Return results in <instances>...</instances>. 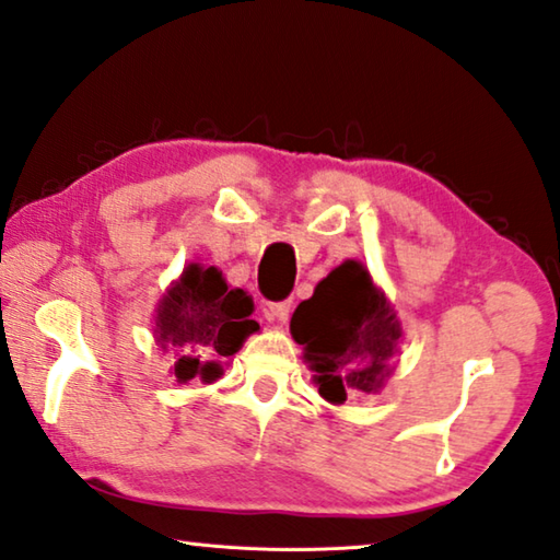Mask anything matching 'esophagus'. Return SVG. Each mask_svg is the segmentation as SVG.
Here are the masks:
<instances>
[{"instance_id": "esophagus-1", "label": "esophagus", "mask_w": 560, "mask_h": 560, "mask_svg": "<svg viewBox=\"0 0 560 560\" xmlns=\"http://www.w3.org/2000/svg\"><path fill=\"white\" fill-rule=\"evenodd\" d=\"M266 319L269 322H279V324H287L289 322V314H291V304L289 302H281V304H269L266 306Z\"/></svg>"}]
</instances>
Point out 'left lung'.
Instances as JSON below:
<instances>
[{
  "label": "left lung",
  "instance_id": "obj_1",
  "mask_svg": "<svg viewBox=\"0 0 560 560\" xmlns=\"http://www.w3.org/2000/svg\"><path fill=\"white\" fill-rule=\"evenodd\" d=\"M291 337L304 347L302 360L312 382L331 405L347 395H377L385 389L402 345V324L366 266L347 258L316 283L312 299L291 316Z\"/></svg>",
  "mask_w": 560,
  "mask_h": 560
}]
</instances>
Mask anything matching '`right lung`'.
Wrapping results in <instances>:
<instances>
[{
    "instance_id": "add662e5",
    "label": "right lung",
    "mask_w": 560,
    "mask_h": 560,
    "mask_svg": "<svg viewBox=\"0 0 560 560\" xmlns=\"http://www.w3.org/2000/svg\"><path fill=\"white\" fill-rule=\"evenodd\" d=\"M254 299L231 289L215 266L190 261L161 296L153 316L155 345L173 357L171 377L186 385H211L223 374V362H203L206 354L229 360L258 331L252 319Z\"/></svg>"
}]
</instances>
